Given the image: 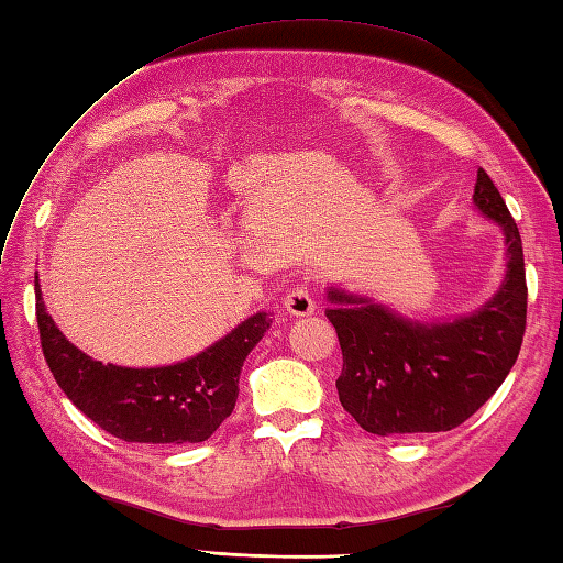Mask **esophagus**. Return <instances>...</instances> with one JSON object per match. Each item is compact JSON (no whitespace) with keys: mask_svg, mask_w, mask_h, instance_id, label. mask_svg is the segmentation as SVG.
<instances>
[{"mask_svg":"<svg viewBox=\"0 0 563 563\" xmlns=\"http://www.w3.org/2000/svg\"><path fill=\"white\" fill-rule=\"evenodd\" d=\"M283 305L292 317H309V314H314V309H317L314 295L309 292V288H292L288 292V297H285Z\"/></svg>","mask_w":563,"mask_h":563,"instance_id":"1","label":"esophagus"}]
</instances>
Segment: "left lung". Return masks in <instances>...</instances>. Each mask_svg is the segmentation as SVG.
Returning a JSON list of instances; mask_svg holds the SVG:
<instances>
[{"instance_id": "obj_1", "label": "left lung", "mask_w": 563, "mask_h": 563, "mask_svg": "<svg viewBox=\"0 0 563 563\" xmlns=\"http://www.w3.org/2000/svg\"><path fill=\"white\" fill-rule=\"evenodd\" d=\"M474 206L506 239V275L479 309L418 321L367 295L329 288L327 317L339 333V399L375 435L452 430L494 397L516 365L528 317L522 242L506 200L484 169Z\"/></svg>"}]
</instances>
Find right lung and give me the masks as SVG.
I'll return each mask as SVG.
<instances>
[{"label":"right lung","instance_id":"obj_1","mask_svg":"<svg viewBox=\"0 0 563 563\" xmlns=\"http://www.w3.org/2000/svg\"><path fill=\"white\" fill-rule=\"evenodd\" d=\"M35 314L45 363L77 409L125 442L186 445L208 440L232 413L246 355L271 327V312L244 319L227 336L181 363L103 365L69 343L47 314L35 275Z\"/></svg>","mask_w":563,"mask_h":563}]
</instances>
